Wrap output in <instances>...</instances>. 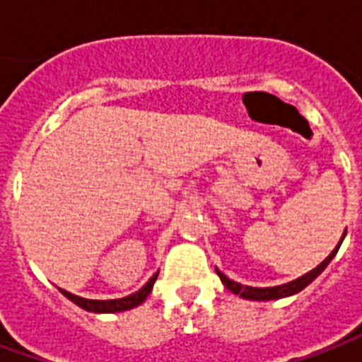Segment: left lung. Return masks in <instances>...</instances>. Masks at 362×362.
I'll use <instances>...</instances> for the list:
<instances>
[{
	"label": "left lung",
	"mask_w": 362,
	"mask_h": 362,
	"mask_svg": "<svg viewBox=\"0 0 362 362\" xmlns=\"http://www.w3.org/2000/svg\"><path fill=\"white\" fill-rule=\"evenodd\" d=\"M345 233H347V230H345ZM345 233H343L341 240L337 243V246L332 250V254H329V256H327L320 266H316L308 273H304L303 277H298V279L288 281V283H285V285H277V287H248V285H240V283H236V281L228 279L227 275H225V273H221L217 267H215V272H217V275H219L221 281H223V285H225L233 295H240L243 298H246V300H277V298H285V296L300 293L304 287H308L312 281L316 279L320 273L326 269L327 264L334 259V256L337 254V250H339L343 238H345Z\"/></svg>",
	"instance_id": "left-lung-1"
}]
</instances>
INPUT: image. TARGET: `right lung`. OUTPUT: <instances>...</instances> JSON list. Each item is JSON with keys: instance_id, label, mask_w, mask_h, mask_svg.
Returning a JSON list of instances; mask_svg holds the SVG:
<instances>
[{"instance_id": "right-lung-1", "label": "right lung", "mask_w": 362, "mask_h": 362, "mask_svg": "<svg viewBox=\"0 0 362 362\" xmlns=\"http://www.w3.org/2000/svg\"><path fill=\"white\" fill-rule=\"evenodd\" d=\"M157 275H153V277H151L137 293H134V295H127L124 296V298H114V300H90V298H83V296L71 295L69 291H64V288H59V293L66 296V298H69L74 304H77L79 308H83V310L95 312V314H114V312L132 310L135 306H139V304L147 298V295H149L151 291H153V285H155V281H157Z\"/></svg>"}]
</instances>
